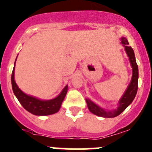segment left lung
I'll list each match as a JSON object with an SVG mask.
<instances>
[{
  "instance_id": "1",
  "label": "left lung",
  "mask_w": 152,
  "mask_h": 152,
  "mask_svg": "<svg viewBox=\"0 0 152 152\" xmlns=\"http://www.w3.org/2000/svg\"><path fill=\"white\" fill-rule=\"evenodd\" d=\"M121 41L123 45L125 47V51L127 52V55H128L129 59H130V62L131 64V66L132 68V80L130 81V84H129L128 87H127V90L125 91L124 94L121 100L119 102V107L116 108V110H114L112 111H105L104 109L99 107L98 105L91 101L89 99H86V102H87V106L89 111L92 113V114L97 115L98 116H102V117L105 118H113L115 116H119L121 113H122L124 110L126 109L127 106L130 104L132 102V100L135 98V95L137 94V91H138V65L136 63V60H135V54H134L133 49L132 47L129 46L128 41L127 38H122Z\"/></svg>"
}]
</instances>
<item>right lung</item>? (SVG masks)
I'll use <instances>...</instances> for the list:
<instances>
[{
    "mask_svg": "<svg viewBox=\"0 0 152 152\" xmlns=\"http://www.w3.org/2000/svg\"><path fill=\"white\" fill-rule=\"evenodd\" d=\"M15 63H14V66H15ZM12 85L14 95L24 108L31 114L37 116H47V115L57 113L60 110L62 103L68 91V85H67L58 96L50 100H41L26 95L19 88L14 81V67L12 73Z\"/></svg>",
    "mask_w": 152,
    "mask_h": 152,
    "instance_id": "obj_1",
    "label": "right lung"
}]
</instances>
